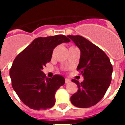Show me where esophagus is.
I'll return each instance as SVG.
<instances>
[{
	"label": "esophagus",
	"mask_w": 125,
	"mask_h": 125,
	"mask_svg": "<svg viewBox=\"0 0 125 125\" xmlns=\"http://www.w3.org/2000/svg\"><path fill=\"white\" fill-rule=\"evenodd\" d=\"M70 82H71V80L69 79H68V78H66V79H65V83H66V84L69 83Z\"/></svg>",
	"instance_id": "obj_1"
}]
</instances>
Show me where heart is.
<instances>
[{"instance_id":"heart-1","label":"heart","mask_w":125,"mask_h":125,"mask_svg":"<svg viewBox=\"0 0 125 125\" xmlns=\"http://www.w3.org/2000/svg\"><path fill=\"white\" fill-rule=\"evenodd\" d=\"M72 47H74V46H72Z\"/></svg>"}]
</instances>
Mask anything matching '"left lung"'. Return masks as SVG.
Wrapping results in <instances>:
<instances>
[{
    "label": "left lung",
    "instance_id": "left-lung-1",
    "mask_svg": "<svg viewBox=\"0 0 125 125\" xmlns=\"http://www.w3.org/2000/svg\"><path fill=\"white\" fill-rule=\"evenodd\" d=\"M81 51L77 67L84 76L79 83L76 79L78 91L71 97V102L78 108H89L103 98L111 81L113 66L109 57L100 47L82 36H68Z\"/></svg>",
    "mask_w": 125,
    "mask_h": 125
}]
</instances>
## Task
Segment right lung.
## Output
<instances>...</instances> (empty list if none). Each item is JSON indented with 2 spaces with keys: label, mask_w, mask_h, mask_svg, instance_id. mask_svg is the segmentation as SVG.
I'll return each mask as SVG.
<instances>
[{
  "label": "right lung",
  "mask_w": 125,
  "mask_h": 125,
  "mask_svg": "<svg viewBox=\"0 0 125 125\" xmlns=\"http://www.w3.org/2000/svg\"><path fill=\"white\" fill-rule=\"evenodd\" d=\"M70 39L64 35L35 39L20 52L10 69L12 86L22 102L36 110H46L54 105L55 93L64 84L65 79L56 74L46 78L43 67L51 60L53 49Z\"/></svg>",
  "instance_id": "obj_1"
}]
</instances>
